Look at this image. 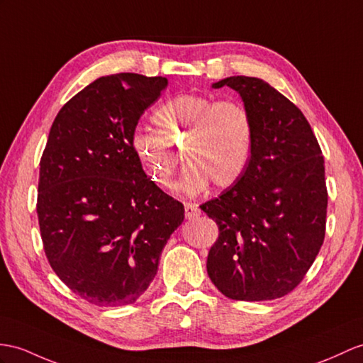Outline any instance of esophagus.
Wrapping results in <instances>:
<instances>
[{"instance_id":"esophagus-1","label":"esophagus","mask_w":363,"mask_h":363,"mask_svg":"<svg viewBox=\"0 0 363 363\" xmlns=\"http://www.w3.org/2000/svg\"><path fill=\"white\" fill-rule=\"evenodd\" d=\"M200 214H201V212H200V209H199L196 203H184V216H186L188 220L197 218Z\"/></svg>"}]
</instances>
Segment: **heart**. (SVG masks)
I'll list each match as a JSON object with an SVG mask.
<instances>
[{"mask_svg": "<svg viewBox=\"0 0 363 363\" xmlns=\"http://www.w3.org/2000/svg\"><path fill=\"white\" fill-rule=\"evenodd\" d=\"M157 132L137 130L132 147L149 177L169 188L183 149L184 166L179 188L188 196L205 192L211 183L231 188L250 164L254 123L242 103L200 94H182L152 115Z\"/></svg>", "mask_w": 363, "mask_h": 363, "instance_id": "b5f03b06", "label": "heart"}]
</instances>
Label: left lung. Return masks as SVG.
<instances>
[{
	"mask_svg": "<svg viewBox=\"0 0 363 363\" xmlns=\"http://www.w3.org/2000/svg\"><path fill=\"white\" fill-rule=\"evenodd\" d=\"M254 123V146L242 179L200 208L218 226L206 269L220 293L260 302L291 293L325 238V162L294 103L255 77H228Z\"/></svg>",
	"mask_w": 363,
	"mask_h": 363,
	"instance_id": "left-lung-1",
	"label": "left lung"
}]
</instances>
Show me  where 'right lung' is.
I'll list each match as a JSON object with an SVG mask.
<instances>
[{
  "label": "right lung",
  "instance_id": "1",
  "mask_svg": "<svg viewBox=\"0 0 363 363\" xmlns=\"http://www.w3.org/2000/svg\"><path fill=\"white\" fill-rule=\"evenodd\" d=\"M164 77H101L54 120L40 162L38 223L52 269L99 306L134 303L154 280L180 201L147 179L132 147Z\"/></svg>",
  "mask_w": 363,
  "mask_h": 363
}]
</instances>
